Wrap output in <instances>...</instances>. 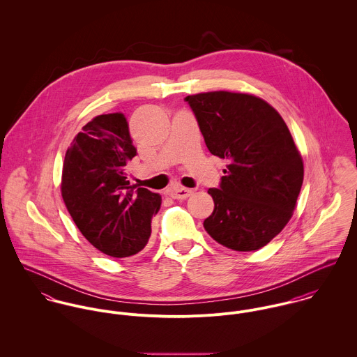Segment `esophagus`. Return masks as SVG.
<instances>
[{
  "label": "esophagus",
  "instance_id": "obj_1",
  "mask_svg": "<svg viewBox=\"0 0 357 357\" xmlns=\"http://www.w3.org/2000/svg\"><path fill=\"white\" fill-rule=\"evenodd\" d=\"M192 190L190 188H183V187H173L169 190V195L173 199H187L188 197L192 195Z\"/></svg>",
  "mask_w": 357,
  "mask_h": 357
}]
</instances>
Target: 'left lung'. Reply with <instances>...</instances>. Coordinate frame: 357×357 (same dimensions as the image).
<instances>
[{"label":"left lung","instance_id":"1","mask_svg":"<svg viewBox=\"0 0 357 357\" xmlns=\"http://www.w3.org/2000/svg\"><path fill=\"white\" fill-rule=\"evenodd\" d=\"M208 151L228 160L204 229L220 245L252 252L289 222L304 180L303 158L279 112L259 98L232 92L187 96Z\"/></svg>","mask_w":357,"mask_h":357}]
</instances>
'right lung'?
<instances>
[{"instance_id":"add662e5","label":"right lung","mask_w":357,"mask_h":357,"mask_svg":"<svg viewBox=\"0 0 357 357\" xmlns=\"http://www.w3.org/2000/svg\"><path fill=\"white\" fill-rule=\"evenodd\" d=\"M137 155L122 114L88 122L67 150L61 197L81 234L102 253L137 255L151 236V220L162 198L129 185L126 169Z\"/></svg>"}]
</instances>
